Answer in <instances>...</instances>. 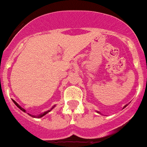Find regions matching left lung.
<instances>
[{
	"instance_id": "1",
	"label": "left lung",
	"mask_w": 147,
	"mask_h": 147,
	"mask_svg": "<svg viewBox=\"0 0 147 147\" xmlns=\"http://www.w3.org/2000/svg\"><path fill=\"white\" fill-rule=\"evenodd\" d=\"M127 105H126L125 106H124V107H127ZM97 113H99V112H98V111H97Z\"/></svg>"
}]
</instances>
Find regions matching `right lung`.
<instances>
[{"label":"right lung","mask_w":147,"mask_h":147,"mask_svg":"<svg viewBox=\"0 0 147 147\" xmlns=\"http://www.w3.org/2000/svg\"><path fill=\"white\" fill-rule=\"evenodd\" d=\"M12 101H13V102H14V103H15V105H16L17 107H18V108H20V110H22V111H23V112H26V110H24V109H23V107H20V105H18V104L16 102H15V100H13V99H12ZM54 107H55V105H54V107H52V108L51 109V110H48V111H45V112H44L43 113H40V114H39V115H31V114H29V113H28V115H31V116H32V117H34V118H38V119H39V118H41V117H42V116H44V115H46V114H47L48 113H49V112H50L51 110H52V109L54 108Z\"/></svg>","instance_id":"obj_1"}]
</instances>
